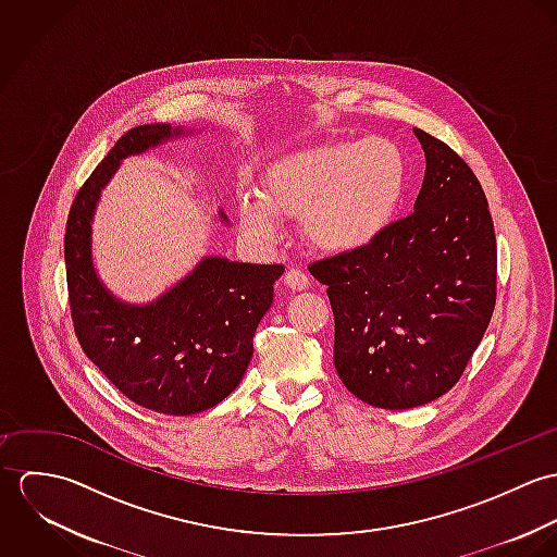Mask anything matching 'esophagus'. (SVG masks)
Returning a JSON list of instances; mask_svg holds the SVG:
<instances>
[{
	"label": "esophagus",
	"mask_w": 557,
	"mask_h": 557,
	"mask_svg": "<svg viewBox=\"0 0 557 557\" xmlns=\"http://www.w3.org/2000/svg\"><path fill=\"white\" fill-rule=\"evenodd\" d=\"M285 285H287L289 289H294V292H302V289L309 287V276H307V272L300 270V268H289V270L285 272Z\"/></svg>",
	"instance_id": "1"
}]
</instances>
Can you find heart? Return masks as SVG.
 Returning <instances> with one entry per match:
<instances>
[{"mask_svg": "<svg viewBox=\"0 0 557 557\" xmlns=\"http://www.w3.org/2000/svg\"><path fill=\"white\" fill-rule=\"evenodd\" d=\"M407 184L403 152L388 139L323 144L270 166L259 190H242L239 225L276 238L278 216L300 219L302 236L325 255L364 250L397 214Z\"/></svg>", "mask_w": 557, "mask_h": 557, "instance_id": "1", "label": "heart"}]
</instances>
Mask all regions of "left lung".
Instances as JSON below:
<instances>
[{"label": "left lung", "instance_id": "left-lung-1", "mask_svg": "<svg viewBox=\"0 0 557 557\" xmlns=\"http://www.w3.org/2000/svg\"><path fill=\"white\" fill-rule=\"evenodd\" d=\"M424 180L413 212L364 250L309 265L334 315V369L354 397L409 409L463 375L495 309L497 244L470 164L413 128Z\"/></svg>", "mask_w": 557, "mask_h": 557}]
</instances>
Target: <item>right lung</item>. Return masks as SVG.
<instances>
[{"label":"right lung","instance_id":"right-lung-1","mask_svg":"<svg viewBox=\"0 0 557 557\" xmlns=\"http://www.w3.org/2000/svg\"><path fill=\"white\" fill-rule=\"evenodd\" d=\"M182 135L169 124L124 133L81 186L66 223L69 300L85 356L133 403L166 416L206 411L230 397L250 362L252 336L272 307L281 263L203 257L150 305L117 300L91 263V219L120 160ZM223 221V212H219Z\"/></svg>","mask_w":557,"mask_h":557}]
</instances>
